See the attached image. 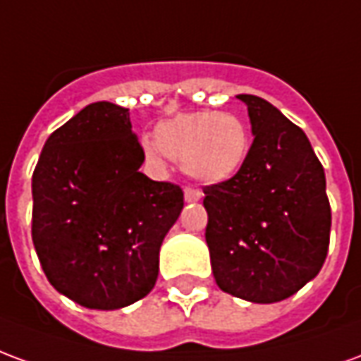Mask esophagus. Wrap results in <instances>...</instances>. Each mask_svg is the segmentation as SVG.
I'll return each instance as SVG.
<instances>
[{
    "mask_svg": "<svg viewBox=\"0 0 361 361\" xmlns=\"http://www.w3.org/2000/svg\"><path fill=\"white\" fill-rule=\"evenodd\" d=\"M183 197H185V201H188V203H197V201H201L203 193H201L199 189L188 188L185 189V193H183Z\"/></svg>",
    "mask_w": 361,
    "mask_h": 361,
    "instance_id": "1",
    "label": "esophagus"
}]
</instances>
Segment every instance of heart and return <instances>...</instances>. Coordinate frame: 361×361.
Masks as SVG:
<instances>
[{
  "mask_svg": "<svg viewBox=\"0 0 361 361\" xmlns=\"http://www.w3.org/2000/svg\"><path fill=\"white\" fill-rule=\"evenodd\" d=\"M145 157L162 164L166 157L181 162L183 172L216 185L235 178L251 150V135L242 118L214 110L181 111L160 121L154 139L142 137Z\"/></svg>",
  "mask_w": 361,
  "mask_h": 361,
  "instance_id": "heart-1",
  "label": "heart"
}]
</instances>
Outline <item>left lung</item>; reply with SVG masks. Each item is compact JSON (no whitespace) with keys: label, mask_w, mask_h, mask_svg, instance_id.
<instances>
[{"label":"left lung","mask_w":361,"mask_h":361,"mask_svg":"<svg viewBox=\"0 0 361 361\" xmlns=\"http://www.w3.org/2000/svg\"><path fill=\"white\" fill-rule=\"evenodd\" d=\"M238 98L247 106L253 145L235 178L203 189L212 274L226 294L282 302L325 263V170L310 139L279 108L253 94Z\"/></svg>","instance_id":"left-lung-1"}]
</instances>
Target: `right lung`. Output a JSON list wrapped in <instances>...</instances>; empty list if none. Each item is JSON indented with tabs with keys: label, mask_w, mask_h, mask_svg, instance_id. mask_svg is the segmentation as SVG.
<instances>
[{
	"label": "right lung",
	"mask_w": 361,
	"mask_h": 361,
	"mask_svg": "<svg viewBox=\"0 0 361 361\" xmlns=\"http://www.w3.org/2000/svg\"><path fill=\"white\" fill-rule=\"evenodd\" d=\"M129 110L94 102L48 137L32 173V242L59 294L121 310L154 288L158 253L183 191L139 168Z\"/></svg>",
	"instance_id": "right-lung-1"
}]
</instances>
